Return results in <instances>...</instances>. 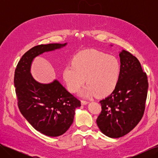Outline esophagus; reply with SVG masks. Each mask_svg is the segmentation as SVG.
<instances>
[{
    "mask_svg": "<svg viewBox=\"0 0 158 158\" xmlns=\"http://www.w3.org/2000/svg\"><path fill=\"white\" fill-rule=\"evenodd\" d=\"M88 103H89L88 102L85 101V100H82V101H81V103H82V106H84V105H86V104H88Z\"/></svg>",
    "mask_w": 158,
    "mask_h": 158,
    "instance_id": "34e87169",
    "label": "esophagus"
}]
</instances>
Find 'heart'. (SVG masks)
Instances as JSON below:
<instances>
[{
  "instance_id": "heart-1",
  "label": "heart",
  "mask_w": 158,
  "mask_h": 158,
  "mask_svg": "<svg viewBox=\"0 0 158 158\" xmlns=\"http://www.w3.org/2000/svg\"><path fill=\"white\" fill-rule=\"evenodd\" d=\"M121 70L120 62L116 57L90 49L75 55L72 65L69 64L64 68L63 76L70 92H77L86 80L88 84L81 95L87 98L95 95L103 98L111 94L117 88Z\"/></svg>"
}]
</instances>
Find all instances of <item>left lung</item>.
<instances>
[{"instance_id":"obj_1","label":"left lung","mask_w":158,"mask_h":158,"mask_svg":"<svg viewBox=\"0 0 158 158\" xmlns=\"http://www.w3.org/2000/svg\"><path fill=\"white\" fill-rule=\"evenodd\" d=\"M121 74L112 94L99 103L102 111L96 123L105 135L120 138L140 121L144 113L148 82L136 57L123 50L119 53Z\"/></svg>"}]
</instances>
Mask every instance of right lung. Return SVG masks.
Listing matches in <instances>:
<instances>
[{
  "mask_svg": "<svg viewBox=\"0 0 158 158\" xmlns=\"http://www.w3.org/2000/svg\"><path fill=\"white\" fill-rule=\"evenodd\" d=\"M66 45L50 44L32 47L22 56L14 73L18 106L22 115L35 130L51 137L67 131L73 123L75 109L81 106V103L58 80L50 84L37 82L31 75L30 69L35 57Z\"/></svg>",
  "mask_w": 158,
  "mask_h": 158,
  "instance_id": "1",
  "label": "right lung"
}]
</instances>
